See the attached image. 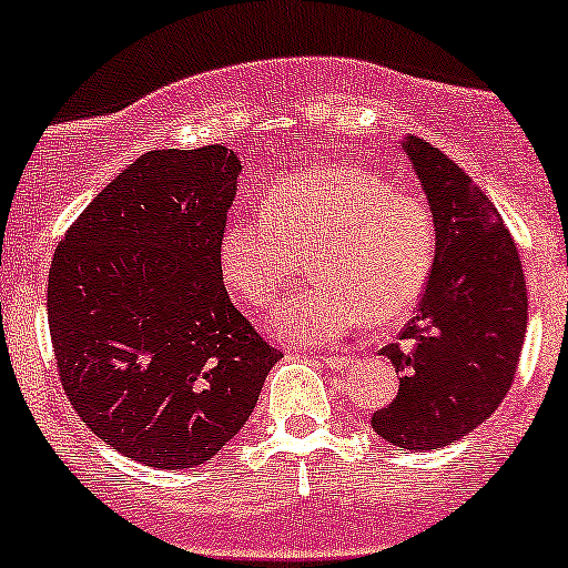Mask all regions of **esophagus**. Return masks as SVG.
<instances>
[{
	"label": "esophagus",
	"instance_id": "1",
	"mask_svg": "<svg viewBox=\"0 0 568 568\" xmlns=\"http://www.w3.org/2000/svg\"><path fill=\"white\" fill-rule=\"evenodd\" d=\"M325 367H331V371H346V367L354 365V357H346V354H325V357H320Z\"/></svg>",
	"mask_w": 568,
	"mask_h": 568
}]
</instances>
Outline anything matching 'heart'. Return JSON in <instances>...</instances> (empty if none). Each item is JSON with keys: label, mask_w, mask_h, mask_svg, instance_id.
<instances>
[{"label": "heart", "mask_w": 568, "mask_h": 568, "mask_svg": "<svg viewBox=\"0 0 568 568\" xmlns=\"http://www.w3.org/2000/svg\"><path fill=\"white\" fill-rule=\"evenodd\" d=\"M312 258L310 288L266 314L280 344L323 346L371 317L415 312L436 258V222L420 195L365 166H317L280 180L264 211L232 214L219 237L224 283L262 310Z\"/></svg>", "instance_id": "b5f03b06"}]
</instances>
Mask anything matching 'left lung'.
<instances>
[{"instance_id": "1", "label": "left lung", "mask_w": 568, "mask_h": 568, "mask_svg": "<svg viewBox=\"0 0 568 568\" xmlns=\"http://www.w3.org/2000/svg\"><path fill=\"white\" fill-rule=\"evenodd\" d=\"M436 222V258L418 314L381 349L402 373L371 426L402 449H439L474 432L514 384L526 333V283L503 216L439 148L405 136Z\"/></svg>"}]
</instances>
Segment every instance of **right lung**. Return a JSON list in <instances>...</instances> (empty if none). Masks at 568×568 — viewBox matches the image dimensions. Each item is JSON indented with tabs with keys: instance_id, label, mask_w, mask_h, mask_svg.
Here are the masks:
<instances>
[{
	"instance_id": "add662e5",
	"label": "right lung",
	"mask_w": 568,
	"mask_h": 568,
	"mask_svg": "<svg viewBox=\"0 0 568 568\" xmlns=\"http://www.w3.org/2000/svg\"><path fill=\"white\" fill-rule=\"evenodd\" d=\"M237 174L224 145L150 150L54 248L47 320L60 384L102 442L150 468L211 460L283 357L232 306L219 266Z\"/></svg>"
}]
</instances>
